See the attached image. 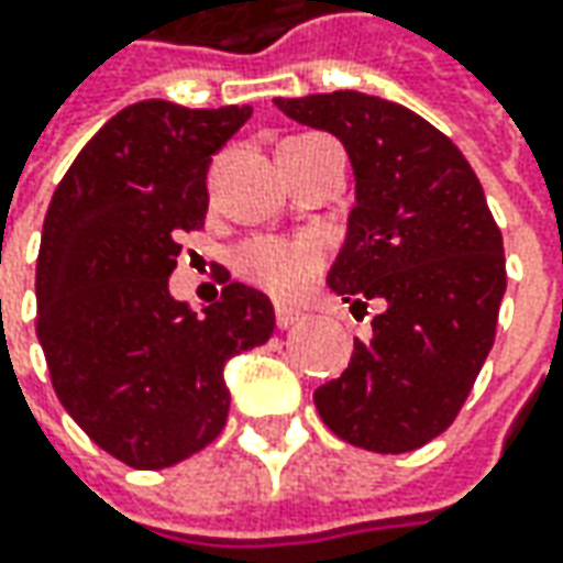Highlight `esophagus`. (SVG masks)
Wrapping results in <instances>:
<instances>
[{
  "label": "esophagus",
  "mask_w": 563,
  "mask_h": 563,
  "mask_svg": "<svg viewBox=\"0 0 563 563\" xmlns=\"http://www.w3.org/2000/svg\"><path fill=\"white\" fill-rule=\"evenodd\" d=\"M303 319L300 310H291V307H275V322H278V329H291Z\"/></svg>",
  "instance_id": "1"
}]
</instances>
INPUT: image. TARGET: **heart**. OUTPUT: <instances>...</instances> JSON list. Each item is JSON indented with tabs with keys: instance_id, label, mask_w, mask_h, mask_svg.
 Returning <instances> with one entry per match:
<instances>
[{
	"instance_id": "heart-1",
	"label": "heart",
	"mask_w": 563,
	"mask_h": 563,
	"mask_svg": "<svg viewBox=\"0 0 563 563\" xmlns=\"http://www.w3.org/2000/svg\"><path fill=\"white\" fill-rule=\"evenodd\" d=\"M322 244L313 238H256L238 250V269L272 297L294 300L322 269Z\"/></svg>"
}]
</instances>
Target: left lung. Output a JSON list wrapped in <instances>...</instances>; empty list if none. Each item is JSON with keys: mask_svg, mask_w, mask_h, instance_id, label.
<instances>
[{"mask_svg": "<svg viewBox=\"0 0 563 563\" xmlns=\"http://www.w3.org/2000/svg\"><path fill=\"white\" fill-rule=\"evenodd\" d=\"M275 106L344 143L357 206L329 288L378 310L347 369L316 388V410L357 448L417 451L461 413L495 344L508 272L483 185L451 137L398 102L335 90Z\"/></svg>", "mask_w": 563, "mask_h": 563, "instance_id": "1", "label": "left lung"}]
</instances>
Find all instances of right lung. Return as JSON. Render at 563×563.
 Returning <instances> with one entry per match:
<instances>
[{
  "label": "right lung",
  "mask_w": 563,
  "mask_h": 563,
  "mask_svg": "<svg viewBox=\"0 0 563 563\" xmlns=\"http://www.w3.org/2000/svg\"><path fill=\"white\" fill-rule=\"evenodd\" d=\"M250 106L121 109L77 153L46 209L36 338L62 407L134 470L203 451L228 420L222 369L266 344L269 297L241 282L197 316L168 294L181 231L206 222V168Z\"/></svg>",
  "instance_id": "add662e5"
}]
</instances>
